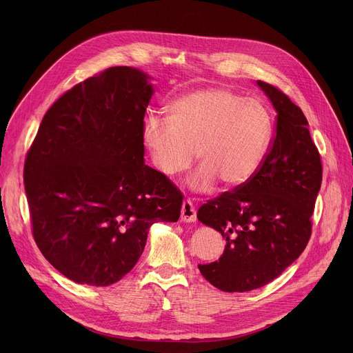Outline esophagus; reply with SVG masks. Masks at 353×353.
<instances>
[{"label": "esophagus", "mask_w": 353, "mask_h": 353, "mask_svg": "<svg viewBox=\"0 0 353 353\" xmlns=\"http://www.w3.org/2000/svg\"><path fill=\"white\" fill-rule=\"evenodd\" d=\"M196 210L190 199H185L181 205V221L184 222H195Z\"/></svg>", "instance_id": "esophagus-1"}]
</instances>
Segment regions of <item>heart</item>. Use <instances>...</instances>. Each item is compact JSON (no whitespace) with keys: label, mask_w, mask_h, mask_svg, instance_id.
I'll use <instances>...</instances> for the list:
<instances>
[{"label":"heart","mask_w":353,"mask_h":353,"mask_svg":"<svg viewBox=\"0 0 353 353\" xmlns=\"http://www.w3.org/2000/svg\"><path fill=\"white\" fill-rule=\"evenodd\" d=\"M142 137L155 168L168 177L203 163L190 180L194 191L248 183L261 169L272 138V119L257 99L229 89L188 92L169 106V119L148 117Z\"/></svg>","instance_id":"obj_1"}]
</instances>
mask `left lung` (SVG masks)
<instances>
[{
    "label": "left lung",
    "instance_id": "1",
    "mask_svg": "<svg viewBox=\"0 0 353 353\" xmlns=\"http://www.w3.org/2000/svg\"><path fill=\"white\" fill-rule=\"evenodd\" d=\"M257 85L276 110V130L257 174L201 205L196 218L226 240L218 261L199 264L223 292H248L278 278L306 248L323 166L303 112L278 88Z\"/></svg>",
    "mask_w": 353,
    "mask_h": 353
}]
</instances>
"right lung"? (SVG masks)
<instances>
[{
  "mask_svg": "<svg viewBox=\"0 0 353 353\" xmlns=\"http://www.w3.org/2000/svg\"><path fill=\"white\" fill-rule=\"evenodd\" d=\"M149 75L112 67L65 92L44 114L23 180L32 233L68 279L109 286L139 260L149 228L177 222L180 190L143 161Z\"/></svg>",
  "mask_w": 353,
  "mask_h": 353,
  "instance_id": "obj_1",
  "label": "right lung"
}]
</instances>
